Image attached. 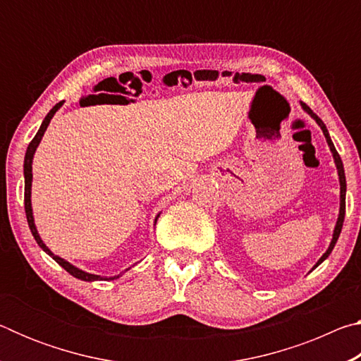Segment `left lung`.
Segmentation results:
<instances>
[{
	"label": "left lung",
	"mask_w": 361,
	"mask_h": 361,
	"mask_svg": "<svg viewBox=\"0 0 361 361\" xmlns=\"http://www.w3.org/2000/svg\"><path fill=\"white\" fill-rule=\"evenodd\" d=\"M301 106H302V109H304L305 113L310 114V118H314V119H315L317 124H319V126H320V129L323 130V135H325V138H326V143H328V146H329V149H331V152H333L334 164H336V169H338V175H339V185H341V207H339V216H338V221H336V226H334L333 239H331V243H329V247H328L326 252L323 253L322 258H320L319 261H317V264L312 267V269H315L317 266H320L322 262L328 258L329 253L333 252V248H334V245H336V242H338V239H339V234H341V229H342V223H344V216H345V189H347V185H345L344 166H342L341 156L338 154V151H336L334 145H333V142H331V138H329V133H328L326 126L323 124V121L319 118V116H317V114L312 111V109H310L307 105H305V103H302V102H301Z\"/></svg>",
	"instance_id": "1"
}]
</instances>
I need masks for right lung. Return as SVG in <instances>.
<instances>
[{"label": "right lung", "instance_id": "1", "mask_svg": "<svg viewBox=\"0 0 361 361\" xmlns=\"http://www.w3.org/2000/svg\"><path fill=\"white\" fill-rule=\"evenodd\" d=\"M62 105H63V102H59L57 105L54 106V108L51 109V111L47 113L44 121H42V124H41V127H39L38 133H36L35 138L32 140V142H30L28 148H27V152H25V162H23V175H25V213H27V221H28L30 231H32V234H33V237H35L36 243H38V245H39L42 250H44V252H46L49 256H51V258H52L54 261L59 262V264L62 266L66 272L71 274L73 277H76V279H79V280H84V282H94V280H114V279H118L119 276H114V277H109V279H108V277L95 276V274L84 272V271H81V269H78V267H75L73 264H70L68 261H65L63 258H60V256L54 255V253L51 252V250H49V248L46 247V243L41 240L38 231H36L35 219H33V210H32V180H33L32 164H33V156H35L36 148H38V145H39V142H41L42 135H44V132H46V129H47L49 122H51V119L54 118V114H56V113L59 111L60 106H62ZM157 218H159V215L156 216L154 223L157 221Z\"/></svg>", "mask_w": 361, "mask_h": 361}]
</instances>
